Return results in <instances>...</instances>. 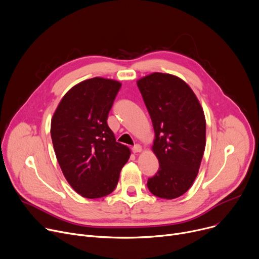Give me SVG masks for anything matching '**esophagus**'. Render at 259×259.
<instances>
[{
  "instance_id": "1",
  "label": "esophagus",
  "mask_w": 259,
  "mask_h": 259,
  "mask_svg": "<svg viewBox=\"0 0 259 259\" xmlns=\"http://www.w3.org/2000/svg\"><path fill=\"white\" fill-rule=\"evenodd\" d=\"M132 150H133L134 153H139V152L142 151V146H141L140 144H136V145L132 148Z\"/></svg>"
}]
</instances>
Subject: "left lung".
I'll return each instance as SVG.
<instances>
[{
    "label": "left lung",
    "mask_w": 259,
    "mask_h": 259,
    "mask_svg": "<svg viewBox=\"0 0 259 259\" xmlns=\"http://www.w3.org/2000/svg\"><path fill=\"white\" fill-rule=\"evenodd\" d=\"M154 130L151 150L160 164L148 178L151 194L163 199L184 195L193 185L205 149L203 109L183 78L152 72L137 81Z\"/></svg>",
    "instance_id": "left-lung-1"
}]
</instances>
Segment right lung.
I'll list each match as a JSON object with an SVG mask.
<instances>
[{
  "instance_id": "obj_1",
  "label": "right lung",
  "mask_w": 259,
  "mask_h": 259,
  "mask_svg": "<svg viewBox=\"0 0 259 259\" xmlns=\"http://www.w3.org/2000/svg\"><path fill=\"white\" fill-rule=\"evenodd\" d=\"M120 88L121 83L112 78L85 79L64 94L52 117L57 161L71 188L85 198L112 193L131 155L107 123Z\"/></svg>"
}]
</instances>
